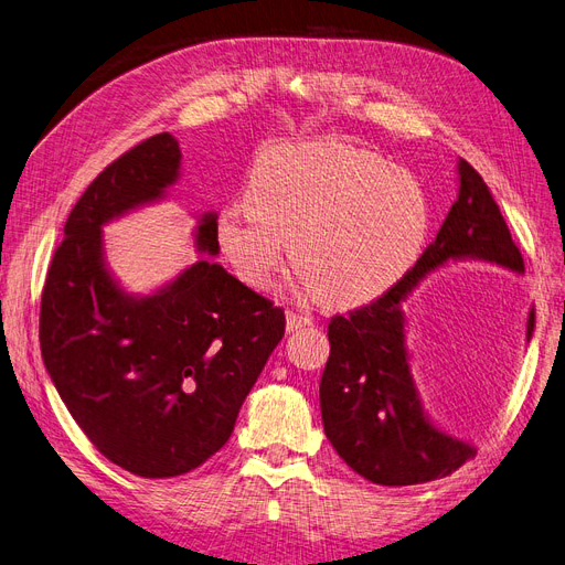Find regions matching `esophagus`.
Segmentation results:
<instances>
[{
  "mask_svg": "<svg viewBox=\"0 0 565 565\" xmlns=\"http://www.w3.org/2000/svg\"><path fill=\"white\" fill-rule=\"evenodd\" d=\"M311 326V317L300 315V311H286V330L288 332H298L300 328Z\"/></svg>",
  "mask_w": 565,
  "mask_h": 565,
  "instance_id": "obj_1",
  "label": "esophagus"
}]
</instances>
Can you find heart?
<instances>
[{"mask_svg":"<svg viewBox=\"0 0 565 565\" xmlns=\"http://www.w3.org/2000/svg\"><path fill=\"white\" fill-rule=\"evenodd\" d=\"M430 202L414 174L338 141L281 143L248 179V202L221 209L216 237L250 288H267L290 256L307 294L338 305L382 296L419 256Z\"/></svg>","mask_w":565,"mask_h":565,"instance_id":"b5f03b06","label":"heart"}]
</instances>
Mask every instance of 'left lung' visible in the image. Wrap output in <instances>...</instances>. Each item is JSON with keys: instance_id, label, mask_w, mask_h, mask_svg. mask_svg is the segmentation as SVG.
<instances>
[{"instance_id": "8db88e82", "label": "left lung", "mask_w": 565, "mask_h": 565, "mask_svg": "<svg viewBox=\"0 0 565 565\" xmlns=\"http://www.w3.org/2000/svg\"><path fill=\"white\" fill-rule=\"evenodd\" d=\"M458 200L422 258L370 305L328 323L330 356L321 377V416L330 445L372 484L412 487L443 479L475 449L437 430L422 412L405 349L401 302L430 269L458 258H482L524 271V258L484 179L458 162ZM535 311L529 315L533 335Z\"/></svg>"}]
</instances>
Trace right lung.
I'll return each mask as SVG.
<instances>
[{
  "label": "right lung",
  "instance_id": "1",
  "mask_svg": "<svg viewBox=\"0 0 565 565\" xmlns=\"http://www.w3.org/2000/svg\"><path fill=\"white\" fill-rule=\"evenodd\" d=\"M179 160V141L160 132L104 167L41 290V356L62 403L102 456L149 479L191 472L230 440L286 330L281 307L209 258L149 298L125 296L104 267L99 227L162 198ZM198 248L218 254L214 214Z\"/></svg>",
  "mask_w": 565,
  "mask_h": 565
}]
</instances>
